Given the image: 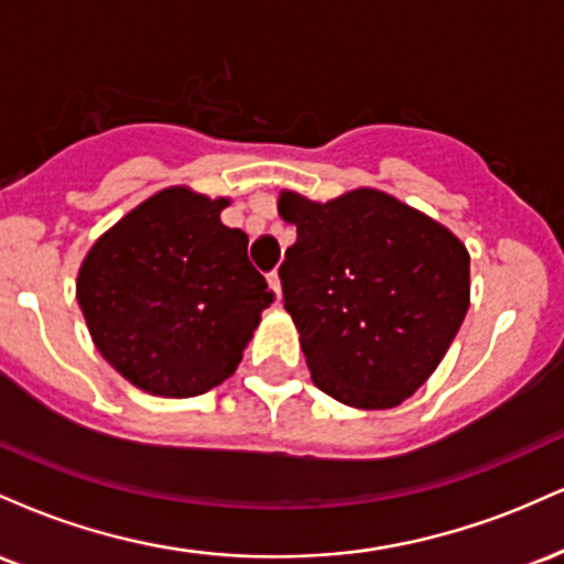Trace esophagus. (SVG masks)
I'll list each match as a JSON object with an SVG mask.
<instances>
[{
	"mask_svg": "<svg viewBox=\"0 0 564 564\" xmlns=\"http://www.w3.org/2000/svg\"><path fill=\"white\" fill-rule=\"evenodd\" d=\"M268 281H270V289L275 291L278 300H281V275H278V270H273V273L268 275Z\"/></svg>",
	"mask_w": 564,
	"mask_h": 564,
	"instance_id": "obj_1",
	"label": "esophagus"
}]
</instances>
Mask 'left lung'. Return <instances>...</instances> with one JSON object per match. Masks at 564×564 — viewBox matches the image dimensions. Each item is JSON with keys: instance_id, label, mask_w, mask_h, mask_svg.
<instances>
[{"instance_id": "8db88e82", "label": "left lung", "mask_w": 564, "mask_h": 564, "mask_svg": "<svg viewBox=\"0 0 564 564\" xmlns=\"http://www.w3.org/2000/svg\"><path fill=\"white\" fill-rule=\"evenodd\" d=\"M296 228L278 275L318 390L366 411L394 408L435 373L469 310V251L390 193L326 204L281 191Z\"/></svg>"}]
</instances>
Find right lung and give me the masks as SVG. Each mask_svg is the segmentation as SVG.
Wrapping results in <instances>:
<instances>
[{
    "label": "right lung",
    "mask_w": 564,
    "mask_h": 564,
    "mask_svg": "<svg viewBox=\"0 0 564 564\" xmlns=\"http://www.w3.org/2000/svg\"><path fill=\"white\" fill-rule=\"evenodd\" d=\"M230 198L153 193L84 257L76 300L102 358L142 392L196 398L232 377L275 300L249 236L223 225Z\"/></svg>",
    "instance_id": "right-lung-1"
}]
</instances>
